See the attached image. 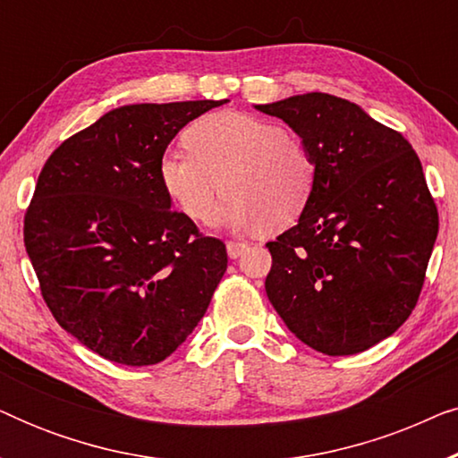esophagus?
Masks as SVG:
<instances>
[{
  "instance_id": "1",
  "label": "esophagus",
  "mask_w": 458,
  "mask_h": 458,
  "mask_svg": "<svg viewBox=\"0 0 458 458\" xmlns=\"http://www.w3.org/2000/svg\"><path fill=\"white\" fill-rule=\"evenodd\" d=\"M248 250V243L243 242H227V254L229 259H240V256Z\"/></svg>"
}]
</instances>
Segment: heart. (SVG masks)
Listing matches in <instances>:
<instances>
[{
    "instance_id": "1",
    "label": "heart",
    "mask_w": 458,
    "mask_h": 458,
    "mask_svg": "<svg viewBox=\"0 0 458 458\" xmlns=\"http://www.w3.org/2000/svg\"><path fill=\"white\" fill-rule=\"evenodd\" d=\"M187 152L158 165L168 199L196 223H208L218 191H227L218 218L235 229L281 231L309 208L317 185L310 148L284 124L246 112H215L183 133Z\"/></svg>"
}]
</instances>
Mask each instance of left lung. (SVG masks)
I'll return each instance as SVG.
<instances>
[{"mask_svg":"<svg viewBox=\"0 0 458 458\" xmlns=\"http://www.w3.org/2000/svg\"><path fill=\"white\" fill-rule=\"evenodd\" d=\"M256 108L290 124L317 162L309 208L267 243V296L317 352H365L415 310L437 237L419 156L403 133L329 93Z\"/></svg>","mask_w":458,"mask_h":458,"instance_id":"obj_1","label":"left lung"}]
</instances>
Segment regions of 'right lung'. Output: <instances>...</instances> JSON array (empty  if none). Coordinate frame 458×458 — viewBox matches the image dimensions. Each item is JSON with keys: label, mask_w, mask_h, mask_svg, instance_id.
Returning a JSON list of instances; mask_svg holds the SVG:
<instances>
[{"label": "right lung", "mask_w": 458, "mask_h": 458, "mask_svg": "<svg viewBox=\"0 0 458 458\" xmlns=\"http://www.w3.org/2000/svg\"><path fill=\"white\" fill-rule=\"evenodd\" d=\"M225 102L123 106L62 141L41 168L24 246L55 321L104 359L165 360L227 271L225 243L173 210L158 177L174 135Z\"/></svg>", "instance_id": "1"}]
</instances>
